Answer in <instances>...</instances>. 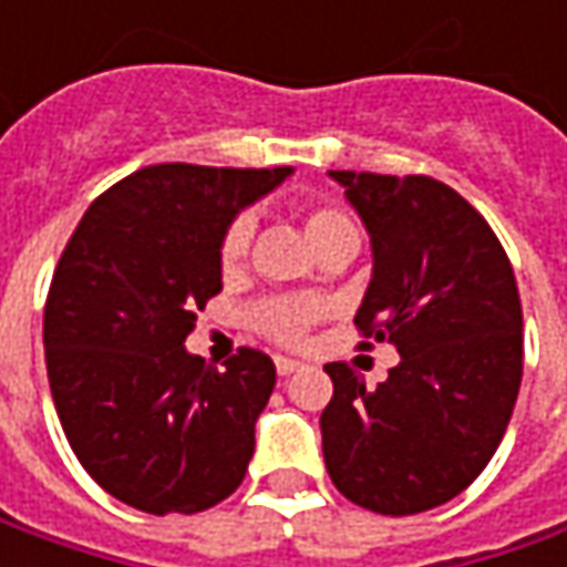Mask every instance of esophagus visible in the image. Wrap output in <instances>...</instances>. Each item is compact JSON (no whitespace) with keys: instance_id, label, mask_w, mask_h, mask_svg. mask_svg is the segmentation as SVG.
<instances>
[{"instance_id":"obj_1","label":"esophagus","mask_w":567,"mask_h":567,"mask_svg":"<svg viewBox=\"0 0 567 567\" xmlns=\"http://www.w3.org/2000/svg\"><path fill=\"white\" fill-rule=\"evenodd\" d=\"M274 365H277V372H280V375H293V372H299V369H302V362L290 360V357H277V360H274Z\"/></svg>"}]
</instances>
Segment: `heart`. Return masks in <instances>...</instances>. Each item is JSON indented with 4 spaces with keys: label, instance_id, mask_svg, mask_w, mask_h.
<instances>
[{
    "label": "heart",
    "instance_id": "heart-1",
    "mask_svg": "<svg viewBox=\"0 0 567 567\" xmlns=\"http://www.w3.org/2000/svg\"><path fill=\"white\" fill-rule=\"evenodd\" d=\"M306 233L312 239V246L318 251L331 249L338 243H357L360 246V229L353 224V217L338 205H312L306 210ZM251 236H255V217L251 214H236L229 220L224 233H220V243H217V265L220 271L236 274L251 249ZM324 316V306L321 302H309V299H271L265 302L261 309L251 312V328L258 334H265L274 343H284V347H296L302 343L309 328L316 324L318 318Z\"/></svg>",
    "mask_w": 567,
    "mask_h": 567
}]
</instances>
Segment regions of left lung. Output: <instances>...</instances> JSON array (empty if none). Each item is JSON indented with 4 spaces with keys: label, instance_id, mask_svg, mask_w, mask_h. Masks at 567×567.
I'll list each match as a JSON object with an SVG mask.
<instances>
[{
    "label": "left lung",
    "instance_id": "1",
    "mask_svg": "<svg viewBox=\"0 0 567 567\" xmlns=\"http://www.w3.org/2000/svg\"><path fill=\"white\" fill-rule=\"evenodd\" d=\"M372 239L360 347L401 362L365 388L328 362L324 467L353 505L420 514L467 489L492 461L524 375V316L512 261L476 207L432 176L331 169Z\"/></svg>",
    "mask_w": 567,
    "mask_h": 567
}]
</instances>
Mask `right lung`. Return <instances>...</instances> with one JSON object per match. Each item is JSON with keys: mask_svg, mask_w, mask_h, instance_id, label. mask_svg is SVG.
<instances>
[{"mask_svg": "<svg viewBox=\"0 0 567 567\" xmlns=\"http://www.w3.org/2000/svg\"><path fill=\"white\" fill-rule=\"evenodd\" d=\"M293 169L144 166L84 210L43 309L47 375L69 445L97 486L147 514H195L236 492L271 398V357L217 372L186 350L220 293L229 220Z\"/></svg>", "mask_w": 567, "mask_h": 567, "instance_id": "right-lung-1", "label": "right lung"}]
</instances>
